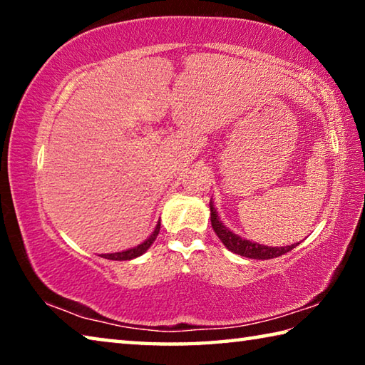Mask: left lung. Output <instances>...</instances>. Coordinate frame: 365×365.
<instances>
[{"instance_id":"8db88e82","label":"left lung","mask_w":365,"mask_h":365,"mask_svg":"<svg viewBox=\"0 0 365 365\" xmlns=\"http://www.w3.org/2000/svg\"><path fill=\"white\" fill-rule=\"evenodd\" d=\"M209 207H211V225L214 228L215 235H217L220 242L225 245V248L228 251L235 252V255H240V256H245L250 259H274V257L285 255V252L292 251L293 248H296V246L299 245V243H296V245H289V246H275V248H272V246L252 243V242H250V240H245L242 237H238V235H235L232 230H228V228L222 224L219 215H217V211H215V207H214L212 200L209 201Z\"/></svg>"}]
</instances>
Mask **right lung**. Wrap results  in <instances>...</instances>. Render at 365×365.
Listing matches in <instances>:
<instances>
[{"instance_id": "obj_1", "label": "right lung", "mask_w": 365, "mask_h": 365, "mask_svg": "<svg viewBox=\"0 0 365 365\" xmlns=\"http://www.w3.org/2000/svg\"><path fill=\"white\" fill-rule=\"evenodd\" d=\"M159 228H160V222H158L156 228H154V232L150 235V238L145 240L143 243L135 246L132 250H127V251H122V252H110V255H101V257L104 259H110V261H130V259H135L143 255V252L148 251V248L153 245L154 240H156L158 233H159Z\"/></svg>"}]
</instances>
